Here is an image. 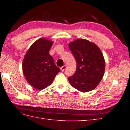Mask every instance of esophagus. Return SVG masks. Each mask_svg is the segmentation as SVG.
Returning <instances> with one entry per match:
<instances>
[{
    "label": "esophagus",
    "instance_id": "34e87169",
    "mask_svg": "<svg viewBox=\"0 0 130 130\" xmlns=\"http://www.w3.org/2000/svg\"><path fill=\"white\" fill-rule=\"evenodd\" d=\"M66 67H67V65H63V67H61V68H60V69H61V71H64L65 70V69H66Z\"/></svg>",
    "mask_w": 130,
    "mask_h": 130
}]
</instances>
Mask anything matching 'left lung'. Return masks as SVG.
<instances>
[{"mask_svg":"<svg viewBox=\"0 0 130 130\" xmlns=\"http://www.w3.org/2000/svg\"><path fill=\"white\" fill-rule=\"evenodd\" d=\"M76 61V70L68 78L71 86L82 92L93 90L104 74L105 61L101 50L95 43L82 38L69 44Z\"/></svg>","mask_w":130,"mask_h":130,"instance_id":"8db88e82","label":"left lung"}]
</instances>
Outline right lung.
I'll use <instances>...</instances> for the list:
<instances>
[{
  "label": "right lung",
  "mask_w": 130,
  "mask_h": 130,
  "mask_svg": "<svg viewBox=\"0 0 130 130\" xmlns=\"http://www.w3.org/2000/svg\"><path fill=\"white\" fill-rule=\"evenodd\" d=\"M52 44L53 41L40 38L32 44L24 56L22 63L24 77L37 89H44L51 84L60 71L49 54Z\"/></svg>",
  "instance_id": "add662e5"
}]
</instances>
